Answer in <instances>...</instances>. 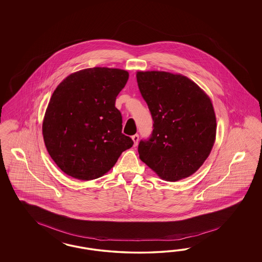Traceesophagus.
<instances>
[{
	"mask_svg": "<svg viewBox=\"0 0 262 262\" xmlns=\"http://www.w3.org/2000/svg\"><path fill=\"white\" fill-rule=\"evenodd\" d=\"M132 138H133V140H134V145H135V146H137L138 141H139V135L136 134V135H133V136H132Z\"/></svg>",
	"mask_w": 262,
	"mask_h": 262,
	"instance_id": "obj_1",
	"label": "esophagus"
}]
</instances>
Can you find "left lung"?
<instances>
[{
    "label": "left lung",
    "instance_id": "obj_1",
    "mask_svg": "<svg viewBox=\"0 0 262 262\" xmlns=\"http://www.w3.org/2000/svg\"><path fill=\"white\" fill-rule=\"evenodd\" d=\"M152 133L138 145L139 158L160 179L177 182L194 174L213 147L216 117L210 98L183 75L137 72Z\"/></svg>",
    "mask_w": 262,
    "mask_h": 262
}]
</instances>
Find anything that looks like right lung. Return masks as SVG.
Masks as SVG:
<instances>
[{"label":"right lung","instance_id":"add662e5","mask_svg":"<svg viewBox=\"0 0 262 262\" xmlns=\"http://www.w3.org/2000/svg\"><path fill=\"white\" fill-rule=\"evenodd\" d=\"M128 73L94 67L73 73L54 91L42 133L52 159L64 173L91 181L107 173L134 141L122 134L115 101Z\"/></svg>","mask_w":262,"mask_h":262}]
</instances>
